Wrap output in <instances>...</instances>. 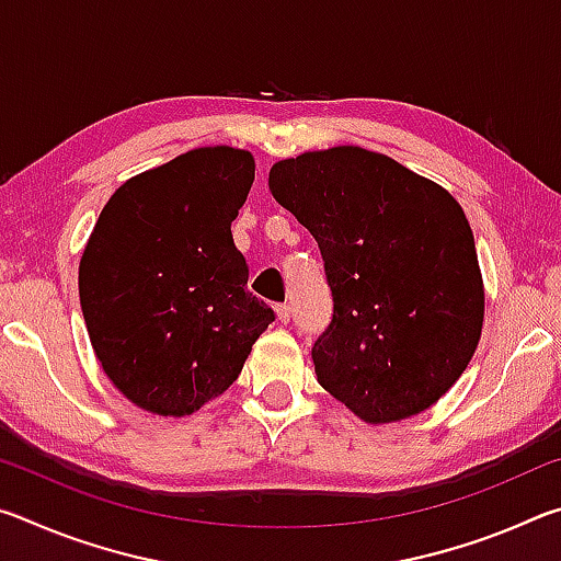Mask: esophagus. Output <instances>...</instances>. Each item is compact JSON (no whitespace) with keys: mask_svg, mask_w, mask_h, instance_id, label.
I'll list each match as a JSON object with an SVG mask.
<instances>
[{"mask_svg":"<svg viewBox=\"0 0 561 561\" xmlns=\"http://www.w3.org/2000/svg\"><path fill=\"white\" fill-rule=\"evenodd\" d=\"M274 311H277V319L282 321V324H287V321L291 319V307H289V304H277V307H274Z\"/></svg>","mask_w":561,"mask_h":561,"instance_id":"34e87169","label":"esophagus"}]
</instances>
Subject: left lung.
I'll list each match as a JSON object with an SVG mask.
<instances>
[{"instance_id":"left-lung-1","label":"left lung","mask_w":561,"mask_h":561,"mask_svg":"<svg viewBox=\"0 0 561 561\" xmlns=\"http://www.w3.org/2000/svg\"><path fill=\"white\" fill-rule=\"evenodd\" d=\"M270 190L324 260L334 314L311 346L319 383L371 425L431 408L468 368L485 317L458 201L358 146L279 160Z\"/></svg>"}]
</instances>
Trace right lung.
I'll return each instance as SVG.
<instances>
[{
	"mask_svg": "<svg viewBox=\"0 0 561 561\" xmlns=\"http://www.w3.org/2000/svg\"><path fill=\"white\" fill-rule=\"evenodd\" d=\"M252 183V153L195 148L126 180L93 227L83 321L113 386L148 413L190 415L225 393L274 321L230 230Z\"/></svg>",
	"mask_w": 561,
	"mask_h": 561,
	"instance_id": "1",
	"label": "right lung"
}]
</instances>
